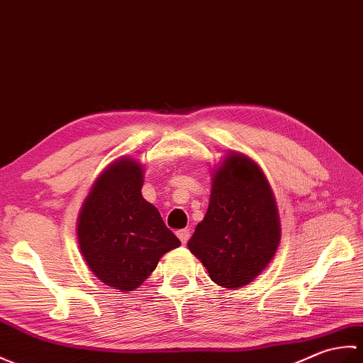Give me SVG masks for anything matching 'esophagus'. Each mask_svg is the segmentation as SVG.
Masks as SVG:
<instances>
[{
	"instance_id": "1",
	"label": "esophagus",
	"mask_w": 363,
	"mask_h": 363,
	"mask_svg": "<svg viewBox=\"0 0 363 363\" xmlns=\"http://www.w3.org/2000/svg\"><path fill=\"white\" fill-rule=\"evenodd\" d=\"M177 236H179V239L182 240V244H186L189 240L191 231L189 230H179V231H177Z\"/></svg>"
}]
</instances>
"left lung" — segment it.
Wrapping results in <instances>:
<instances>
[{"instance_id":"1","label":"left lung","mask_w":363,"mask_h":363,"mask_svg":"<svg viewBox=\"0 0 363 363\" xmlns=\"http://www.w3.org/2000/svg\"><path fill=\"white\" fill-rule=\"evenodd\" d=\"M279 239L275 199L262 171L250 158L230 154L213 177L208 211L189 250L216 284L236 289L267 267Z\"/></svg>"}]
</instances>
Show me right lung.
Returning <instances> with one entry per match:
<instances>
[{
    "label": "right lung",
    "instance_id": "right-lung-1",
    "mask_svg": "<svg viewBox=\"0 0 363 363\" xmlns=\"http://www.w3.org/2000/svg\"><path fill=\"white\" fill-rule=\"evenodd\" d=\"M141 186V166L121 158L99 175L79 214L77 239L88 267L119 291L140 287L160 257L180 245Z\"/></svg>",
    "mask_w": 363,
    "mask_h": 363
}]
</instances>
